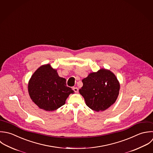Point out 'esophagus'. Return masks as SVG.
Returning a JSON list of instances; mask_svg holds the SVG:
<instances>
[{
	"instance_id": "esophagus-1",
	"label": "esophagus",
	"mask_w": 153,
	"mask_h": 153,
	"mask_svg": "<svg viewBox=\"0 0 153 153\" xmlns=\"http://www.w3.org/2000/svg\"><path fill=\"white\" fill-rule=\"evenodd\" d=\"M73 91L76 92V93H77L79 92V89L77 88V87H73Z\"/></svg>"
}]
</instances>
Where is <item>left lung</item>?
<instances>
[{"label": "left lung", "mask_w": 153, "mask_h": 153, "mask_svg": "<svg viewBox=\"0 0 153 153\" xmlns=\"http://www.w3.org/2000/svg\"><path fill=\"white\" fill-rule=\"evenodd\" d=\"M79 89L86 105L97 112L104 111L116 101L120 90L119 82L111 71L104 68L90 73L82 80Z\"/></svg>", "instance_id": "left-lung-1"}]
</instances>
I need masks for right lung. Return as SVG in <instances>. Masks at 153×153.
I'll return each instance as SVG.
<instances>
[{
  "mask_svg": "<svg viewBox=\"0 0 153 153\" xmlns=\"http://www.w3.org/2000/svg\"><path fill=\"white\" fill-rule=\"evenodd\" d=\"M29 95L41 109L54 111L65 104L74 91L67 86L66 79L58 76L50 64L40 67L31 76L28 85Z\"/></svg>",
  "mask_w": 153,
  "mask_h": 153,
  "instance_id": "1",
  "label": "right lung"
}]
</instances>
